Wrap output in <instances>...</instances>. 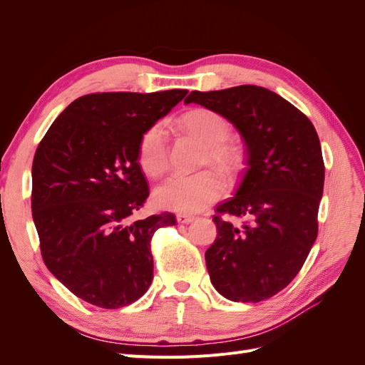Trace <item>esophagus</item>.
Wrapping results in <instances>:
<instances>
[{
  "mask_svg": "<svg viewBox=\"0 0 365 365\" xmlns=\"http://www.w3.org/2000/svg\"><path fill=\"white\" fill-rule=\"evenodd\" d=\"M176 220H178L180 224H190V222H193V220H195V216L180 213V215H176Z\"/></svg>",
  "mask_w": 365,
  "mask_h": 365,
  "instance_id": "esophagus-1",
  "label": "esophagus"
}]
</instances>
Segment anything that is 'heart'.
I'll return each mask as SVG.
<instances>
[{
	"instance_id": "heart-1",
	"label": "heart",
	"mask_w": 365,
	"mask_h": 365,
	"mask_svg": "<svg viewBox=\"0 0 365 365\" xmlns=\"http://www.w3.org/2000/svg\"><path fill=\"white\" fill-rule=\"evenodd\" d=\"M181 128L205 145L202 165H215L233 180L244 168V149L231 141L230 121L213 109L195 108L181 117ZM138 161L148 175L161 176L170 164L168 129L163 121L150 125L138 141ZM225 193V181L219 172L208 169L190 176L175 175L155 190V202L181 213L201 212Z\"/></svg>"
}]
</instances>
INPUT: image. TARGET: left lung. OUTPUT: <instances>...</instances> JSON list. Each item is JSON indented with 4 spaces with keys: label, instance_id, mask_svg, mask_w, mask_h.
Returning <instances> with one entry per match:
<instances>
[{
    "label": "left lung",
    "instance_id": "left-lung-1",
    "mask_svg": "<svg viewBox=\"0 0 365 365\" xmlns=\"http://www.w3.org/2000/svg\"><path fill=\"white\" fill-rule=\"evenodd\" d=\"M192 102L231 121L247 152L235 197L213 216L217 237L205 251L210 280L231 302L259 303L294 280L317 239L324 187L322 145L311 120L263 86L192 91L184 103ZM222 214L246 222L236 226Z\"/></svg>",
    "mask_w": 365,
    "mask_h": 365
}]
</instances>
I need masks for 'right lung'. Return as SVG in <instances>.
<instances>
[{
	"mask_svg": "<svg viewBox=\"0 0 365 365\" xmlns=\"http://www.w3.org/2000/svg\"><path fill=\"white\" fill-rule=\"evenodd\" d=\"M187 93L82 96L39 143L31 165V215L42 259L86 303L118 309L149 289L152 236L176 219L168 212L130 219L149 196L138 141Z\"/></svg>",
	"mask_w": 365,
	"mask_h": 365,
	"instance_id": "right-lung-1",
	"label": "right lung"
}]
</instances>
